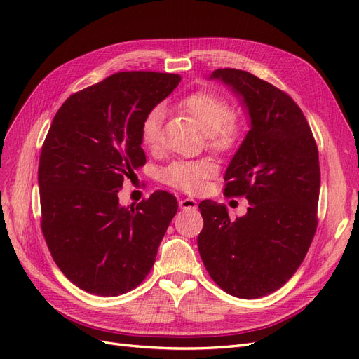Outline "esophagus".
Returning a JSON list of instances; mask_svg holds the SVG:
<instances>
[{"instance_id":"1","label":"esophagus","mask_w":359,"mask_h":359,"mask_svg":"<svg viewBox=\"0 0 359 359\" xmlns=\"http://www.w3.org/2000/svg\"><path fill=\"white\" fill-rule=\"evenodd\" d=\"M180 208L181 210H196L198 208V202L190 198H184L180 201Z\"/></svg>"}]
</instances>
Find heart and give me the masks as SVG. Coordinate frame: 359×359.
<instances>
[{
    "mask_svg": "<svg viewBox=\"0 0 359 359\" xmlns=\"http://www.w3.org/2000/svg\"><path fill=\"white\" fill-rule=\"evenodd\" d=\"M180 109L190 115L202 132L208 135V144L219 151L229 149L236 140L238 126L231 118V107L220 95L208 91H196L182 97ZM165 109L154 106L140 123V140L144 147L153 149L161 140V127ZM217 166L211 160L173 161L161 170V180L168 186L186 193H201L206 181L215 175Z\"/></svg>",
    "mask_w": 359,
    "mask_h": 359,
    "instance_id": "heart-1",
    "label": "heart"
}]
</instances>
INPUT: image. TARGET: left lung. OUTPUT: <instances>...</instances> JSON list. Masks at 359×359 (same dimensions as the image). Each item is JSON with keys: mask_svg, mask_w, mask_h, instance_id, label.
Wrapping results in <instances>:
<instances>
[{"mask_svg": "<svg viewBox=\"0 0 359 359\" xmlns=\"http://www.w3.org/2000/svg\"><path fill=\"white\" fill-rule=\"evenodd\" d=\"M248 116L244 140L224 173L227 196H245L247 212L231 220L223 203L202 201V262L224 292L259 298L297 273L316 232L320 190L318 147L290 97L257 76L214 70Z\"/></svg>", "mask_w": 359, "mask_h": 359, "instance_id": "8db88e82", "label": "left lung"}]
</instances>
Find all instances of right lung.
<instances>
[{
	"label": "right lung",
	"mask_w": 359,
	"mask_h": 359,
	"mask_svg": "<svg viewBox=\"0 0 359 359\" xmlns=\"http://www.w3.org/2000/svg\"><path fill=\"white\" fill-rule=\"evenodd\" d=\"M172 73L121 72L70 95L41 148V231L73 285L118 297L144 281L178 211L154 191L136 208L119 203L126 178L145 165L140 123L177 88Z\"/></svg>",
	"instance_id": "1"
}]
</instances>
